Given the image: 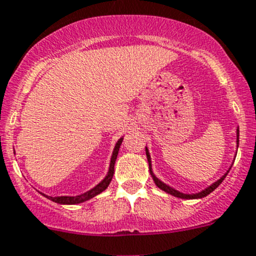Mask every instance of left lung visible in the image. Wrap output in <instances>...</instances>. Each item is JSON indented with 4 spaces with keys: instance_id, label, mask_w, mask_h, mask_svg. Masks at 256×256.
I'll return each mask as SVG.
<instances>
[{
    "instance_id": "1",
    "label": "left lung",
    "mask_w": 256,
    "mask_h": 256,
    "mask_svg": "<svg viewBox=\"0 0 256 256\" xmlns=\"http://www.w3.org/2000/svg\"><path fill=\"white\" fill-rule=\"evenodd\" d=\"M236 148H239V128H236ZM145 150H146V158H148V168H150V174H151V176H152V180H154V182L156 184V186H158V188H161V190H162V191H165V192H168V194L172 195V196H175V198H180V199H186V200L202 199V198L208 196V195H209L210 192H212V191H214L215 188H216L218 186H219L220 184H222V181H224V178H226L228 172H229L230 168H232V166H230L229 170H228L226 172H225L224 175H222V178H219V180H216V181H215V182H212V185L208 186V188H205L204 190L199 191V192H196V194H184V192H181V191H178V190H176V188H171V186H168V184L162 182V181H161L160 178H156L155 174L152 172V164H151V156H150V152H148V146H146V148H145Z\"/></svg>"
}]
</instances>
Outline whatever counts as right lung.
<instances>
[{
	"label": "right lung",
	"mask_w": 256,
	"mask_h": 256,
	"mask_svg": "<svg viewBox=\"0 0 256 256\" xmlns=\"http://www.w3.org/2000/svg\"><path fill=\"white\" fill-rule=\"evenodd\" d=\"M122 140H124V138H120L118 140V142L115 144V148H114L112 155H111L110 166H108V174H106L105 178H104L102 180H101L100 182H98V185L95 186V188H91V190L86 191V192H84V194L76 195V196H54H54H48V195L42 194V192H41V194L44 195V198H47V199L52 200V202H57V204H62V205L81 204V202H88V200L92 199V198L96 196V195L101 194L102 191H105L106 188H108V186L110 185L111 180H112L114 172H115V161H116V158H118V148H120L121 144H122Z\"/></svg>",
	"instance_id": "obj_1"
}]
</instances>
